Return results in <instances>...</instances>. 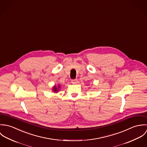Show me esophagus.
<instances>
[{
	"label": "esophagus",
	"mask_w": 147,
	"mask_h": 147,
	"mask_svg": "<svg viewBox=\"0 0 147 147\" xmlns=\"http://www.w3.org/2000/svg\"><path fill=\"white\" fill-rule=\"evenodd\" d=\"M78 82V79L72 80L71 81V83H72V84H76V83H77Z\"/></svg>",
	"instance_id": "34e87169"
}]
</instances>
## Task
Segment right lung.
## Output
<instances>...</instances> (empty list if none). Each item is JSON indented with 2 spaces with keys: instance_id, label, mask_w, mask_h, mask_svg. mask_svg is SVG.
<instances>
[{
  "instance_id": "obj_1",
  "label": "right lung",
  "mask_w": 147,
  "mask_h": 147,
  "mask_svg": "<svg viewBox=\"0 0 147 147\" xmlns=\"http://www.w3.org/2000/svg\"><path fill=\"white\" fill-rule=\"evenodd\" d=\"M61 88V85L59 84L57 86V85H54L53 87V89H52V90L53 92H54V93H58L59 90H60V88Z\"/></svg>"
}]
</instances>
